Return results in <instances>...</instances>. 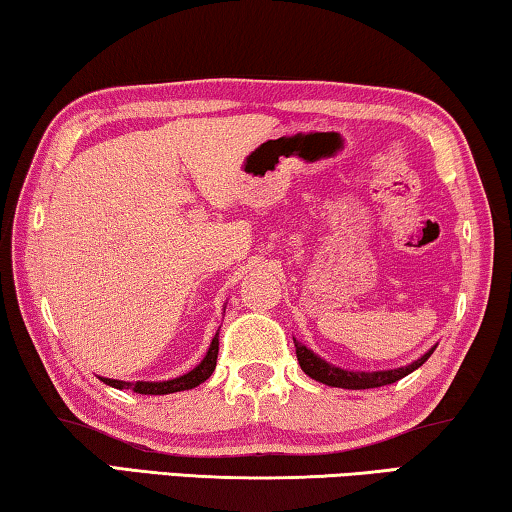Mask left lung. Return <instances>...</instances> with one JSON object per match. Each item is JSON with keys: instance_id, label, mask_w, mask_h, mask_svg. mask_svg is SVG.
Masks as SVG:
<instances>
[{"instance_id": "left-lung-1", "label": "left lung", "mask_w": 512, "mask_h": 512, "mask_svg": "<svg viewBox=\"0 0 512 512\" xmlns=\"http://www.w3.org/2000/svg\"><path fill=\"white\" fill-rule=\"evenodd\" d=\"M294 347H296V358H299L301 370L308 375L310 379L319 381V384L333 386V388H347V391H361V388H377V386H386V384H395V381L411 375V372L421 368V365L432 356V352L437 347L427 349V352L411 361L404 368H395V370H347V368H338L322 358L319 354L312 352L310 347H305L303 342H299L294 338Z\"/></svg>"}]
</instances>
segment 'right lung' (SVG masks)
<instances>
[{
	"instance_id": "right-lung-1",
	"label": "right lung",
	"mask_w": 512,
	"mask_h": 512,
	"mask_svg": "<svg viewBox=\"0 0 512 512\" xmlns=\"http://www.w3.org/2000/svg\"><path fill=\"white\" fill-rule=\"evenodd\" d=\"M216 361H218V333L213 335L211 345L207 349V356H204L193 370H188L186 375L167 379V381H121V379H108V377H101V381L112 388H133V391L140 395L179 393V391H190V388L200 386L202 381H207L211 377V372L216 370Z\"/></svg>"
}]
</instances>
